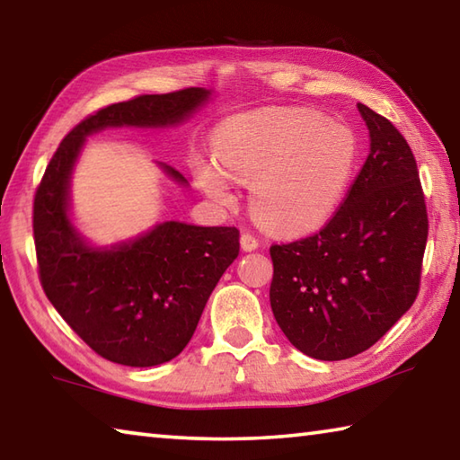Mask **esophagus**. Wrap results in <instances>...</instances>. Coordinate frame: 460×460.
<instances>
[{
    "mask_svg": "<svg viewBox=\"0 0 460 460\" xmlns=\"http://www.w3.org/2000/svg\"><path fill=\"white\" fill-rule=\"evenodd\" d=\"M257 247H259V239L252 235V233H243V235H241V249H243V252H255Z\"/></svg>",
    "mask_w": 460,
    "mask_h": 460,
    "instance_id": "esophagus-1",
    "label": "esophagus"
}]
</instances>
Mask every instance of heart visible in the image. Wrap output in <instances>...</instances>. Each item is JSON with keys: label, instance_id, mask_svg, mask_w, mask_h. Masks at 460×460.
I'll return each mask as SVG.
<instances>
[{"label": "heart", "instance_id": "b5f03b06", "mask_svg": "<svg viewBox=\"0 0 460 460\" xmlns=\"http://www.w3.org/2000/svg\"><path fill=\"white\" fill-rule=\"evenodd\" d=\"M217 165L199 158L197 182L219 203L233 181L252 185V211L265 229L297 235L336 213L352 182L358 140L344 124L302 108L233 116L213 138Z\"/></svg>", "mask_w": 460, "mask_h": 460}]
</instances>
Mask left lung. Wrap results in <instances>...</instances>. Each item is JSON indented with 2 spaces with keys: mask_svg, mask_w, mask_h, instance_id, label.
Listing matches in <instances>:
<instances>
[{
  "mask_svg": "<svg viewBox=\"0 0 460 460\" xmlns=\"http://www.w3.org/2000/svg\"><path fill=\"white\" fill-rule=\"evenodd\" d=\"M370 153L336 215L312 237L271 245L270 302L299 352L346 360L374 346L419 294L429 219L411 146L358 104Z\"/></svg>",
  "mask_w": 460,
  "mask_h": 460,
  "instance_id": "obj_1",
  "label": "left lung"
}]
</instances>
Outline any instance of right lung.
Returning <instances> with one entry per match:
<instances>
[{
	"instance_id": "add662e5",
	"label": "right lung",
	"mask_w": 460,
	"mask_h": 460,
	"mask_svg": "<svg viewBox=\"0 0 460 460\" xmlns=\"http://www.w3.org/2000/svg\"><path fill=\"white\" fill-rule=\"evenodd\" d=\"M211 96L207 88L146 94L88 116L58 146L33 199L41 288L66 323L111 362L148 368L185 349L217 281L239 255V231L164 221L127 241L96 245L74 223V169L94 132L179 127ZM156 166L189 185L172 166Z\"/></svg>"
}]
</instances>
